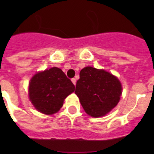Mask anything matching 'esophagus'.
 Wrapping results in <instances>:
<instances>
[{
    "instance_id": "34e87169",
    "label": "esophagus",
    "mask_w": 154,
    "mask_h": 154,
    "mask_svg": "<svg viewBox=\"0 0 154 154\" xmlns=\"http://www.w3.org/2000/svg\"><path fill=\"white\" fill-rule=\"evenodd\" d=\"M72 82L73 83V85H76V82H77V81H76V79H75V78H72Z\"/></svg>"
}]
</instances>
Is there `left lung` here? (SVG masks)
<instances>
[{
  "mask_svg": "<svg viewBox=\"0 0 154 154\" xmlns=\"http://www.w3.org/2000/svg\"><path fill=\"white\" fill-rule=\"evenodd\" d=\"M122 91V84L117 77L104 69L87 66L80 72L75 94L87 114L100 117L117 105Z\"/></svg>",
  "mask_w": 154,
  "mask_h": 154,
  "instance_id": "8db88e82",
  "label": "left lung"
}]
</instances>
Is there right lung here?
I'll list each match as a JSON object with an SVG mask.
<instances>
[{
  "label": "right lung",
  "instance_id": "right-lung-1",
  "mask_svg": "<svg viewBox=\"0 0 154 154\" xmlns=\"http://www.w3.org/2000/svg\"><path fill=\"white\" fill-rule=\"evenodd\" d=\"M74 89V85L62 70L53 67L32 77L29 85V97L36 109L52 115L60 110L64 100Z\"/></svg>",
  "mask_w": 154,
  "mask_h": 154
}]
</instances>
